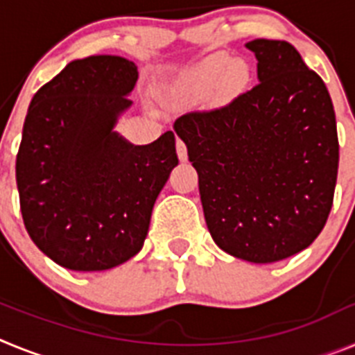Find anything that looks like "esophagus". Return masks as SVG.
<instances>
[{"instance_id": "1", "label": "esophagus", "mask_w": 355, "mask_h": 355, "mask_svg": "<svg viewBox=\"0 0 355 355\" xmlns=\"http://www.w3.org/2000/svg\"><path fill=\"white\" fill-rule=\"evenodd\" d=\"M175 150H178V156H180L181 162H187L188 159V153H187V146L181 139L175 140Z\"/></svg>"}]
</instances>
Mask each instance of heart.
I'll return each instance as SVG.
<instances>
[{
    "label": "heart",
    "instance_id": "obj_1",
    "mask_svg": "<svg viewBox=\"0 0 355 355\" xmlns=\"http://www.w3.org/2000/svg\"><path fill=\"white\" fill-rule=\"evenodd\" d=\"M231 69V62L225 56H211L206 58L200 65H197L187 78L180 83L178 92L183 96H192V94H202L213 89L222 78L225 76Z\"/></svg>",
    "mask_w": 355,
    "mask_h": 355
}]
</instances>
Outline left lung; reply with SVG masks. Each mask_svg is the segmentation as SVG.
<instances>
[{
    "mask_svg": "<svg viewBox=\"0 0 355 355\" xmlns=\"http://www.w3.org/2000/svg\"><path fill=\"white\" fill-rule=\"evenodd\" d=\"M258 81L225 105L181 115L174 130L199 174L206 225L234 258L274 263L322 233L340 162L331 96L284 40L245 44Z\"/></svg>",
    "mask_w": 355,
    "mask_h": 355,
    "instance_id": "8db88e82",
    "label": "left lung"
}]
</instances>
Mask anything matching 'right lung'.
Segmentation results:
<instances>
[{"instance_id": "1", "label": "right lung", "mask_w": 355, "mask_h": 355, "mask_svg": "<svg viewBox=\"0 0 355 355\" xmlns=\"http://www.w3.org/2000/svg\"><path fill=\"white\" fill-rule=\"evenodd\" d=\"M137 80L135 62L87 56L40 87L28 108L15 159L24 227L69 270H108L139 254L178 165L172 131L147 146L114 131Z\"/></svg>"}]
</instances>
